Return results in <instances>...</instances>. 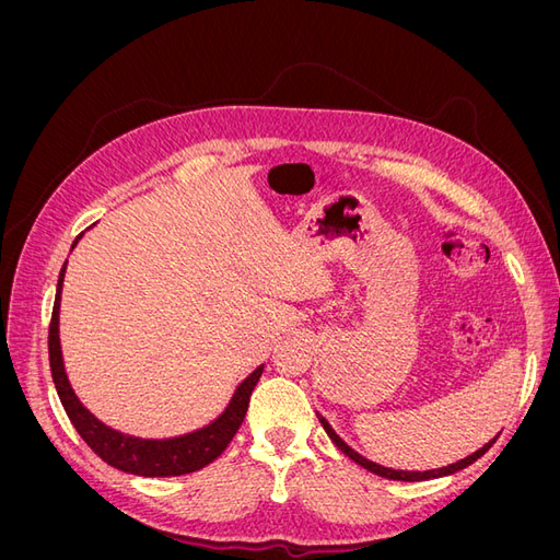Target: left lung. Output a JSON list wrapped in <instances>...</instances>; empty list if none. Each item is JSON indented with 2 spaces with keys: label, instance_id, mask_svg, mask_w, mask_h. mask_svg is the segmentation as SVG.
Returning <instances> with one entry per match:
<instances>
[{
  "label": "left lung",
  "instance_id": "obj_1",
  "mask_svg": "<svg viewBox=\"0 0 560 560\" xmlns=\"http://www.w3.org/2000/svg\"><path fill=\"white\" fill-rule=\"evenodd\" d=\"M319 418V422H322V428L327 430V434L331 436V442L341 448L350 460H354L358 465H362L364 469H369V471H374V474H378V477H385V479H393V481H428V479H439V477H448V474H455V471H460V469H465V467H469L474 460H479V457L495 444V439L493 442H488L483 448H479L477 453H471V455H467L465 460H457V463H453V465H448V467H439V469H425V471H404V469H389V467H383V465H378V463H371V460H366L364 455H360L358 451H352L341 436H338L334 430H331V425L329 422L322 418V416H317Z\"/></svg>",
  "mask_w": 560,
  "mask_h": 560
}]
</instances>
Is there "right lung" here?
Instances as JSON below:
<instances>
[{"instance_id":"1","label":"right lung","mask_w":560,"mask_h":560,"mask_svg":"<svg viewBox=\"0 0 560 560\" xmlns=\"http://www.w3.org/2000/svg\"><path fill=\"white\" fill-rule=\"evenodd\" d=\"M65 266L58 278L54 315H50V327H48V360H50V374H54L58 397L83 442L103 457L107 465L128 474H138V477H179V474H191L217 460V457L222 455L224 448L231 444L235 432H238L243 425L252 389L261 378L264 364L254 369L252 374L238 385V389H235V395L222 416H219L214 422H210V425L200 428L191 434L175 436V439H140V436L116 432L107 428L103 420H97L86 406L79 401L65 374L60 334H58Z\"/></svg>"}]
</instances>
